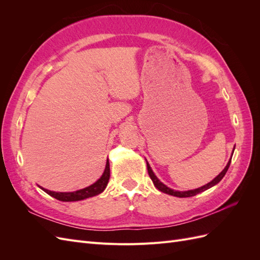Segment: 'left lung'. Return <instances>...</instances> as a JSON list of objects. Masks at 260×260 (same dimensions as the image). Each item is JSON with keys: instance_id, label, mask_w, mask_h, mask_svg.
I'll list each match as a JSON object with an SVG mask.
<instances>
[{"instance_id": "8db88e82", "label": "left lung", "mask_w": 260, "mask_h": 260, "mask_svg": "<svg viewBox=\"0 0 260 260\" xmlns=\"http://www.w3.org/2000/svg\"><path fill=\"white\" fill-rule=\"evenodd\" d=\"M234 148H235V147H234ZM234 148H233V149H234ZM232 155H233V153H232ZM230 164H231V158H230L229 162L226 164V166L224 167V169H223L221 172H220V174H219L214 180L210 181L209 183H207V184H205V185H203V186H201V187H199V188H195V190H190V191L181 192V191H175V190H172V188L166 186L162 182H160V181L158 180V178H157V177L155 176V174L153 172L151 166H149L148 162L146 161L148 175H149V177H151V179H152V181H153V183H154L155 187L158 188V190H159L160 192H162V193H166V194H169V195H172V196H177V198H191V196H194V195L199 194V193H201V192L206 191V190H208V188H210L211 186L216 185L217 183L220 182V181H221V179H222V178L224 177V175L226 174L228 169H229V167H230Z\"/></svg>"}]
</instances>
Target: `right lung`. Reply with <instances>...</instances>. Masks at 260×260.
Wrapping results in <instances>:
<instances>
[{
    "label": "right lung",
    "instance_id": "right-lung-1",
    "mask_svg": "<svg viewBox=\"0 0 260 260\" xmlns=\"http://www.w3.org/2000/svg\"><path fill=\"white\" fill-rule=\"evenodd\" d=\"M109 177H111V169H109V161L107 159L106 161V167L103 172L102 177L96 181L95 183L91 184L88 187L81 188V190H78L75 192H53L50 190H46L44 187H41L42 190L51 195L52 198L56 199L61 202H76V201H82L85 199L92 198V196L99 195L100 193L103 192L105 190V187L107 186Z\"/></svg>",
    "mask_w": 260,
    "mask_h": 260
}]
</instances>
